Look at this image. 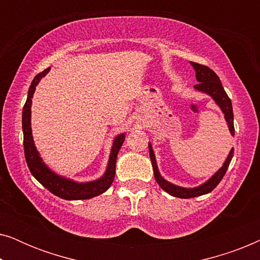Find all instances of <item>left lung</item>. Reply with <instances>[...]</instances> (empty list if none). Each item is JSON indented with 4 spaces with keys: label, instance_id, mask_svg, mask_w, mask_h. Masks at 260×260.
Returning a JSON list of instances; mask_svg holds the SVG:
<instances>
[{
    "label": "left lung",
    "instance_id": "8db88e82",
    "mask_svg": "<svg viewBox=\"0 0 260 260\" xmlns=\"http://www.w3.org/2000/svg\"><path fill=\"white\" fill-rule=\"evenodd\" d=\"M191 66L194 67L195 72H197V80L199 81V84L195 85V90L205 92L211 95V97L214 99V102L220 106L221 111L223 115H225V119L227 124H229V129L231 131V135L234 136V124H233V109H232V103H231V99L229 98V95L223 90L221 81H220L219 77L216 76V73L214 71L209 69V67L205 66V65H200V63L197 62H190ZM149 154H150V159H151V165L152 168H154V176L155 180L157 181L158 186L162 188L163 190H166L167 193H169L170 195L176 198H181V199H189V198H195V197H200V195L204 194H208L214 189V188L218 186L220 183V181L222 180L223 175H225L227 169H229V166L231 163V159L233 157L234 154V149H231L229 156H227L225 163L223 166L220 168L218 172H216L214 175H213L211 179H209L207 182L202 183L201 186L195 187V188H183V187H179L176 184H173L168 182V181L163 179L161 176V174L158 172L157 168V163H156L155 159V154L154 150H152L151 144L149 143Z\"/></svg>",
    "mask_w": 260,
    "mask_h": 260
}]
</instances>
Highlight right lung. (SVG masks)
<instances>
[{"label":"right lung","mask_w":260,"mask_h":260,"mask_svg":"<svg viewBox=\"0 0 260 260\" xmlns=\"http://www.w3.org/2000/svg\"><path fill=\"white\" fill-rule=\"evenodd\" d=\"M51 67L42 71L35 76L31 81L29 90H28V97L26 104L23 106L22 111V130H23V149H24V157L29 168L31 175L40 182L42 186L53 193L56 197L65 199V200H86L97 197L104 193L111 186L115 179L116 174V161L117 155L120 147L123 145V142L125 140V134H120L115 138L112 144L111 152H110V158L106 172L101 179L91 181V182H76L66 177H62L52 172L47 166L42 162V158L39 155L34 145L33 136H31V127H30V106H31V98H33L35 87L44 78L46 74L49 72Z\"/></svg>","instance_id":"obj_1"}]
</instances>
